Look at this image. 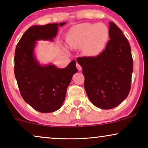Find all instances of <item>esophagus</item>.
I'll return each instance as SVG.
<instances>
[{"mask_svg":"<svg viewBox=\"0 0 148 148\" xmlns=\"http://www.w3.org/2000/svg\"><path fill=\"white\" fill-rule=\"evenodd\" d=\"M76 66H77V69L79 71H80L82 70V66H81L80 64H79L78 63H77L76 64Z\"/></svg>","mask_w":148,"mask_h":148,"instance_id":"esophagus-1","label":"esophagus"}]
</instances>
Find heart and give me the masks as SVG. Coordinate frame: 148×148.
I'll return each mask as SVG.
<instances>
[{
	"label": "heart",
	"instance_id": "b5f03b06",
	"mask_svg": "<svg viewBox=\"0 0 148 148\" xmlns=\"http://www.w3.org/2000/svg\"><path fill=\"white\" fill-rule=\"evenodd\" d=\"M109 36V30L104 23H82L69 30L66 41L70 48L83 51L88 56H98L104 49Z\"/></svg>",
	"mask_w": 148,
	"mask_h": 148
}]
</instances>
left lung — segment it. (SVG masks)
Masks as SVG:
<instances>
[{"label":"left lung","instance_id":"obj_1","mask_svg":"<svg viewBox=\"0 0 148 148\" xmlns=\"http://www.w3.org/2000/svg\"><path fill=\"white\" fill-rule=\"evenodd\" d=\"M110 40L96 57H79L84 87L95 106L111 109L128 96L133 73V58L128 40L113 22H110Z\"/></svg>","mask_w":148,"mask_h":148}]
</instances>
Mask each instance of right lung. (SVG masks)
Segmentation results:
<instances>
[{
  "label": "right lung",
  "mask_w": 148,
  "mask_h": 148,
  "mask_svg": "<svg viewBox=\"0 0 148 148\" xmlns=\"http://www.w3.org/2000/svg\"><path fill=\"white\" fill-rule=\"evenodd\" d=\"M64 24L66 22L31 26L15 49V75L21 96L42 113L54 112L61 107L72 77L77 72L75 60L60 69L52 63L42 64L36 57L37 41L53 42L58 27Z\"/></svg>",
  "instance_id": "obj_1"
}]
</instances>
